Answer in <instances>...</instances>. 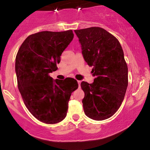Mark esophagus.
<instances>
[{
	"mask_svg": "<svg viewBox=\"0 0 150 150\" xmlns=\"http://www.w3.org/2000/svg\"><path fill=\"white\" fill-rule=\"evenodd\" d=\"M77 82H78V83H79V87H80V86H81V81H77Z\"/></svg>",
	"mask_w": 150,
	"mask_h": 150,
	"instance_id": "esophagus-1",
	"label": "esophagus"
}]
</instances>
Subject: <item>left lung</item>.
Returning <instances> with one entry per match:
<instances>
[{
    "label": "left lung",
    "mask_w": 150,
    "mask_h": 150,
    "mask_svg": "<svg viewBox=\"0 0 150 150\" xmlns=\"http://www.w3.org/2000/svg\"><path fill=\"white\" fill-rule=\"evenodd\" d=\"M85 61L93 67V83H81L84 112L92 120L110 117L120 107L128 84V66L115 37L100 27L75 30Z\"/></svg>",
    "instance_id": "1"
}]
</instances>
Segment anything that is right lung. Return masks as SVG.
Wrapping results in <instances>:
<instances>
[{"label":"right lung","mask_w":150,"mask_h":150,"mask_svg":"<svg viewBox=\"0 0 150 150\" xmlns=\"http://www.w3.org/2000/svg\"><path fill=\"white\" fill-rule=\"evenodd\" d=\"M73 38L71 30L37 33L27 37L16 55L18 87L24 103L45 124H56L66 117L71 94L79 87L72 78L54 81L50 76Z\"/></svg>","instance_id":"obj_1"}]
</instances>
